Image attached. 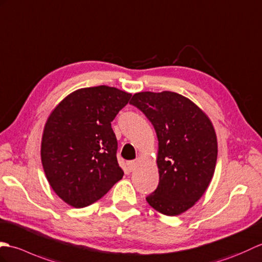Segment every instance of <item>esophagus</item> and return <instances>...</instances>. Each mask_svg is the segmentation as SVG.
<instances>
[{
	"label": "esophagus",
	"mask_w": 262,
	"mask_h": 262,
	"mask_svg": "<svg viewBox=\"0 0 262 262\" xmlns=\"http://www.w3.org/2000/svg\"><path fill=\"white\" fill-rule=\"evenodd\" d=\"M126 166H127V168H129V170H130V171L135 170L136 168H137V161H135V160L127 161V162H126Z\"/></svg>",
	"instance_id": "esophagus-1"
}]
</instances>
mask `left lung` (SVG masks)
Masks as SVG:
<instances>
[{
	"mask_svg": "<svg viewBox=\"0 0 262 262\" xmlns=\"http://www.w3.org/2000/svg\"><path fill=\"white\" fill-rule=\"evenodd\" d=\"M130 104L147 116L159 142V184L146 200L161 214H182L201 199L214 175L217 141L212 122L173 92L137 93Z\"/></svg>",
	"mask_w": 262,
	"mask_h": 262,
	"instance_id": "left-lung-1",
	"label": "left lung"
}]
</instances>
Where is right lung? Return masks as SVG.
Wrapping results in <instances>:
<instances>
[{"label": "right lung", "instance_id": "right-lung-1", "mask_svg": "<svg viewBox=\"0 0 262 262\" xmlns=\"http://www.w3.org/2000/svg\"><path fill=\"white\" fill-rule=\"evenodd\" d=\"M131 94L105 85L75 91L46 122L41 161L55 193L73 207L95 203L123 177L111 122Z\"/></svg>", "mask_w": 262, "mask_h": 262}]
</instances>
